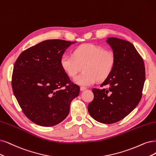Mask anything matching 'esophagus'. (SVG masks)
Wrapping results in <instances>:
<instances>
[{
    "label": "esophagus",
    "mask_w": 156,
    "mask_h": 156,
    "mask_svg": "<svg viewBox=\"0 0 156 156\" xmlns=\"http://www.w3.org/2000/svg\"><path fill=\"white\" fill-rule=\"evenodd\" d=\"M86 89H87V88L85 87H80V90H81V91H83V90H85Z\"/></svg>",
    "instance_id": "esophagus-1"
}]
</instances>
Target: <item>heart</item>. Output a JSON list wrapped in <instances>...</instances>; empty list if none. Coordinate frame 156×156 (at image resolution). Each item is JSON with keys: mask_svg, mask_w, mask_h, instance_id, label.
Instances as JSON below:
<instances>
[{"mask_svg": "<svg viewBox=\"0 0 156 156\" xmlns=\"http://www.w3.org/2000/svg\"><path fill=\"white\" fill-rule=\"evenodd\" d=\"M115 62V56L112 51L89 44L76 48L73 56L62 55L60 64L63 71L71 77L76 76L83 67L84 71L74 78L73 81L79 85L89 86L97 80L103 81L110 76Z\"/></svg>", "mask_w": 156, "mask_h": 156, "instance_id": "heart-1", "label": "heart"}]
</instances>
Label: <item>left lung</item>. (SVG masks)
<instances>
[{"label": "left lung", "instance_id": "1", "mask_svg": "<svg viewBox=\"0 0 156 156\" xmlns=\"http://www.w3.org/2000/svg\"><path fill=\"white\" fill-rule=\"evenodd\" d=\"M106 42L112 49L115 66L101 85L108 89H93L94 97L88 111L97 122L112 124L128 116L140 101L145 68L141 56L130 42L110 37Z\"/></svg>", "mask_w": 156, "mask_h": 156}]
</instances>
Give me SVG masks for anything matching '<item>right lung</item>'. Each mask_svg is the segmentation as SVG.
Listing matches in <instances>:
<instances>
[{"mask_svg":"<svg viewBox=\"0 0 156 156\" xmlns=\"http://www.w3.org/2000/svg\"><path fill=\"white\" fill-rule=\"evenodd\" d=\"M76 42L46 40L23 51L16 60L12 75L14 95L31 122L52 126L68 116L80 87L71 82L60 59Z\"/></svg>","mask_w":156,"mask_h":156,"instance_id":"add662e5","label":"right lung"}]
</instances>
